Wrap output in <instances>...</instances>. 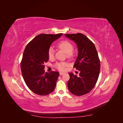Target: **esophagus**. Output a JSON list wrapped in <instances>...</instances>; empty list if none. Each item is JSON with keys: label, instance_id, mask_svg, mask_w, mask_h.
Masks as SVG:
<instances>
[{"label": "esophagus", "instance_id": "esophagus-1", "mask_svg": "<svg viewBox=\"0 0 123 123\" xmlns=\"http://www.w3.org/2000/svg\"><path fill=\"white\" fill-rule=\"evenodd\" d=\"M64 73H63V72L59 73V75H64Z\"/></svg>", "mask_w": 123, "mask_h": 123}]
</instances>
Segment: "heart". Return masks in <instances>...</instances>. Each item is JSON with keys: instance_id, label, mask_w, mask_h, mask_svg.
<instances>
[{"instance_id": "1", "label": "heart", "mask_w": 123, "mask_h": 123, "mask_svg": "<svg viewBox=\"0 0 123 123\" xmlns=\"http://www.w3.org/2000/svg\"><path fill=\"white\" fill-rule=\"evenodd\" d=\"M59 49L67 54L68 57H71L73 56L72 51L73 50V44L68 41L64 40L58 44ZM54 56V51L52 48H50L48 51V57L50 59H53ZM67 64L64 62H57L55 65V67L60 71H64Z\"/></svg>"}]
</instances>
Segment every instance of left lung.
I'll use <instances>...</instances> for the list:
<instances>
[{
	"mask_svg": "<svg viewBox=\"0 0 123 123\" xmlns=\"http://www.w3.org/2000/svg\"><path fill=\"white\" fill-rule=\"evenodd\" d=\"M73 40L78 48V55L74 68L80 71L79 76L69 73V90L74 95H83L94 88L100 71V61L94 44L81 33L65 34Z\"/></svg>",
	"mask_w": 123,
	"mask_h": 123,
	"instance_id": "left-lung-1",
	"label": "left lung"
}]
</instances>
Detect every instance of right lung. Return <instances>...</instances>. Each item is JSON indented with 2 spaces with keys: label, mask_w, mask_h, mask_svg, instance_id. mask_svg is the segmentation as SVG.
Wrapping results in <instances>:
<instances>
[{
  "label": "right lung",
  "mask_w": 123,
  "mask_h": 123,
  "mask_svg": "<svg viewBox=\"0 0 123 123\" xmlns=\"http://www.w3.org/2000/svg\"><path fill=\"white\" fill-rule=\"evenodd\" d=\"M62 35L40 34L36 36L26 46L21 62V70L28 87L40 95L53 92L59 72H45L44 64L49 60L48 51L51 44Z\"/></svg>",
  "instance_id": "add662e5"
}]
</instances>
